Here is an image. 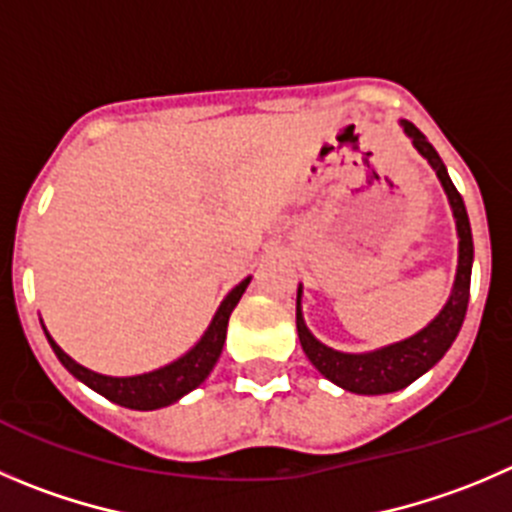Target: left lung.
Segmentation results:
<instances>
[{
    "label": "left lung",
    "mask_w": 512,
    "mask_h": 512,
    "mask_svg": "<svg viewBox=\"0 0 512 512\" xmlns=\"http://www.w3.org/2000/svg\"><path fill=\"white\" fill-rule=\"evenodd\" d=\"M402 128L410 135L415 148L430 160L435 168L437 178H440L442 188H445L447 198H450L452 213L457 221V236H460V261H457V276L455 286H452V296L445 304V309L435 316L430 326H425L415 337L405 339V342L389 344V347L377 349L369 354H344L334 352V349L324 347L311 337L306 329L304 316H301V289L296 296V332H299L301 349L306 352L309 362L324 374L326 379H332L334 384L344 387L347 392L354 394H387L405 389L407 384L415 382L417 377L435 367L447 349L452 347L455 337L460 334V326L467 314V301H470V274H472V231L470 218H467L465 203L457 188L452 186L450 175H447L445 163L437 155V150L427 143L425 135L415 128L412 123L402 120Z\"/></svg>",
    "instance_id": "8db88e82"
}]
</instances>
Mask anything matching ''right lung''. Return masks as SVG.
<instances>
[{
	"mask_svg": "<svg viewBox=\"0 0 512 512\" xmlns=\"http://www.w3.org/2000/svg\"><path fill=\"white\" fill-rule=\"evenodd\" d=\"M248 281L251 279H243L241 284L223 299L216 316H213L211 326H208V332L203 334L201 342H198L191 352L183 354L180 359H175L168 367L155 369V372L138 374V377H105V374L90 372V369H85L82 364H77L75 359L67 357L45 329L47 342H50L52 352L57 354L62 367H65L72 377H77L82 384L95 389L97 394H102V397L115 402V405L128 407V410H158V407H168L173 405V402H178L183 394L196 389L198 384L211 374V369L216 367L218 357H221L223 342H226L228 316H231V311L236 309V304L241 301Z\"/></svg>",
	"mask_w": 512,
	"mask_h": 512,
	"instance_id": "1",
	"label": "right lung"
}]
</instances>
